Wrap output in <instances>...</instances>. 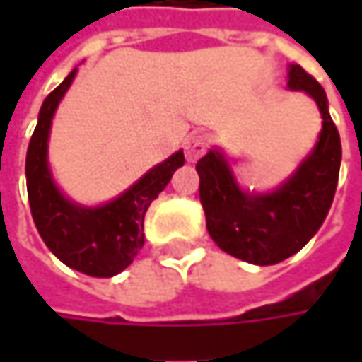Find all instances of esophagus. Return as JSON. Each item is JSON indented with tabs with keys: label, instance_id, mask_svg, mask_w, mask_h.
I'll return each mask as SVG.
<instances>
[{
	"label": "esophagus",
	"instance_id": "esophagus-1",
	"mask_svg": "<svg viewBox=\"0 0 362 362\" xmlns=\"http://www.w3.org/2000/svg\"><path fill=\"white\" fill-rule=\"evenodd\" d=\"M205 151H207L205 136H193V139H189L187 145H185V157H187V160H197L205 155Z\"/></svg>",
	"mask_w": 362,
	"mask_h": 362
}]
</instances>
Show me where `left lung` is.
<instances>
[{"mask_svg":"<svg viewBox=\"0 0 362 362\" xmlns=\"http://www.w3.org/2000/svg\"><path fill=\"white\" fill-rule=\"evenodd\" d=\"M288 88L313 96L322 131L313 153L276 191H243L217 148L195 165L211 240L230 256L256 266H272L300 252L320 230L339 183L341 136L328 115L325 88L298 64L290 66Z\"/></svg>","mask_w":362,"mask_h":362,"instance_id":"8db88e82","label":"left lung"}]
</instances>
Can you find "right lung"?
Segmentation results:
<instances>
[{
	"label": "right lung",
	"instance_id": "obj_1",
	"mask_svg": "<svg viewBox=\"0 0 362 362\" xmlns=\"http://www.w3.org/2000/svg\"><path fill=\"white\" fill-rule=\"evenodd\" d=\"M76 70L49 92L40 108L25 157L28 199L34 223L49 252L74 270L94 278H110L131 266L145 243V214L173 173L183 167V151L146 171L117 199L84 207L66 199L48 167V136L54 112L70 88Z\"/></svg>",
	"mask_w": 362,
	"mask_h": 362
}]
</instances>
